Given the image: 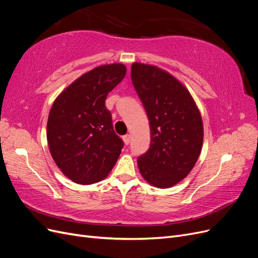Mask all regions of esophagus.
<instances>
[{"label":"esophagus","mask_w":258,"mask_h":258,"mask_svg":"<svg viewBox=\"0 0 258 258\" xmlns=\"http://www.w3.org/2000/svg\"><path fill=\"white\" fill-rule=\"evenodd\" d=\"M122 140H123L124 144L128 145V144L130 143V136H129V135H124V136L122 137Z\"/></svg>","instance_id":"34e87169"}]
</instances>
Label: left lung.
<instances>
[{
  "label": "left lung",
  "mask_w": 258,
  "mask_h": 258,
  "mask_svg": "<svg viewBox=\"0 0 258 258\" xmlns=\"http://www.w3.org/2000/svg\"><path fill=\"white\" fill-rule=\"evenodd\" d=\"M131 80L151 128L150 148L138 157L140 172L150 184L167 188L186 177L199 157L201 115L188 90L157 67L134 63Z\"/></svg>",
  "instance_id": "1"
}]
</instances>
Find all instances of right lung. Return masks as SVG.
<instances>
[{
    "instance_id": "obj_1",
    "label": "right lung",
    "mask_w": 258,
    "mask_h": 258,
    "mask_svg": "<svg viewBox=\"0 0 258 258\" xmlns=\"http://www.w3.org/2000/svg\"><path fill=\"white\" fill-rule=\"evenodd\" d=\"M126 71L120 63L93 69L70 85L51 106L49 151L62 173L75 183L101 181L119 157L123 141L115 134L105 100Z\"/></svg>"
}]
</instances>
